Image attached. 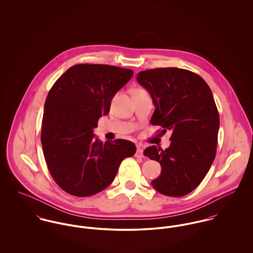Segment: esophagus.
Listing matches in <instances>:
<instances>
[{
	"instance_id": "esophagus-1",
	"label": "esophagus",
	"mask_w": 253,
	"mask_h": 253,
	"mask_svg": "<svg viewBox=\"0 0 253 253\" xmlns=\"http://www.w3.org/2000/svg\"><path fill=\"white\" fill-rule=\"evenodd\" d=\"M136 156L137 157H144L143 156V147L142 146H137V150H136Z\"/></svg>"
}]
</instances>
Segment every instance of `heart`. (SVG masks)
<instances>
[{
	"mask_svg": "<svg viewBox=\"0 0 253 253\" xmlns=\"http://www.w3.org/2000/svg\"><path fill=\"white\" fill-rule=\"evenodd\" d=\"M142 91H146V90H144L143 88H140V87H138V88H135L133 92H142Z\"/></svg>",
	"mask_w": 253,
	"mask_h": 253,
	"instance_id": "heart-1",
	"label": "heart"
}]
</instances>
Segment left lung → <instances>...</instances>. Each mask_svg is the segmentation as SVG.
Instances as JSON below:
<instances>
[{
    "mask_svg": "<svg viewBox=\"0 0 253 253\" xmlns=\"http://www.w3.org/2000/svg\"><path fill=\"white\" fill-rule=\"evenodd\" d=\"M136 80L156 107L151 124L172 132L166 150H144V156L162 167L151 184L163 195L185 196L200 185L216 155L219 114L212 92L202 77L180 68L146 70Z\"/></svg>",
    "mask_w": 253,
    "mask_h": 253,
    "instance_id": "left-lung-1",
    "label": "left lung"
}]
</instances>
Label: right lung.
Returning <instances> with one entry per match:
<instances>
[{
	"mask_svg": "<svg viewBox=\"0 0 253 253\" xmlns=\"http://www.w3.org/2000/svg\"><path fill=\"white\" fill-rule=\"evenodd\" d=\"M133 71L104 64H78L50 88L43 108L41 141L57 185L76 197H89L107 188L120 164L132 157L131 141L103 143L94 138L100 117L110 111L115 94Z\"/></svg>",
	"mask_w": 253,
	"mask_h": 253,
	"instance_id": "1",
	"label": "right lung"
}]
</instances>
